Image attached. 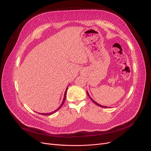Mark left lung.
Here are the masks:
<instances>
[{"label":"left lung","mask_w":151,"mask_h":151,"mask_svg":"<svg viewBox=\"0 0 151 151\" xmlns=\"http://www.w3.org/2000/svg\"><path fill=\"white\" fill-rule=\"evenodd\" d=\"M87 95H88V97H89V98H90V99H91V100H92V101H93V103H95V104H96L97 106H100V107H105V108H107V107H106V106H101V105H100V104H99L98 103H97L96 102H95V101H94V100H93V99H92V98H91V97H90V95H89V94H88V92H87Z\"/></svg>","instance_id":"left-lung-1"}]
</instances>
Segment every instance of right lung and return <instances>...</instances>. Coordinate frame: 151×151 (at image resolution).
I'll return each instance as SVG.
<instances>
[{"label": "right lung", "mask_w": 151, "mask_h": 151, "mask_svg": "<svg viewBox=\"0 0 151 151\" xmlns=\"http://www.w3.org/2000/svg\"><path fill=\"white\" fill-rule=\"evenodd\" d=\"M67 89H68V87H67V89H66V90H65V93H64V99H63V102H62V104H61V106H60L56 110H55V111H53V112H51V113H49V114H41V115H52V114H54V113H55L56 111H58V110L61 108L62 106H63V105L64 104V101H65V98H66V93H67Z\"/></svg>", "instance_id": "1"}]
</instances>
